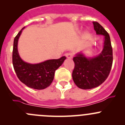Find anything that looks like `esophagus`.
I'll use <instances>...</instances> for the list:
<instances>
[{
	"label": "esophagus",
	"instance_id": "obj_1",
	"mask_svg": "<svg viewBox=\"0 0 125 125\" xmlns=\"http://www.w3.org/2000/svg\"><path fill=\"white\" fill-rule=\"evenodd\" d=\"M66 57L68 59H72L73 57V54L72 53H68V54H66Z\"/></svg>",
	"mask_w": 125,
	"mask_h": 125
}]
</instances>
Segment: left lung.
<instances>
[{"label": "left lung", "mask_w": 125, "mask_h": 125, "mask_svg": "<svg viewBox=\"0 0 125 125\" xmlns=\"http://www.w3.org/2000/svg\"><path fill=\"white\" fill-rule=\"evenodd\" d=\"M93 23L97 34L104 36V45L97 56L87 58L82 53H79L73 58L75 65L72 74L73 81L83 89H92L103 83L113 65V48L109 34L98 22Z\"/></svg>", "instance_id": "obj_1"}]
</instances>
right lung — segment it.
<instances>
[{"label": "right lung", "instance_id": "obj_1", "mask_svg": "<svg viewBox=\"0 0 125 125\" xmlns=\"http://www.w3.org/2000/svg\"><path fill=\"white\" fill-rule=\"evenodd\" d=\"M25 28V27H24ZM14 39L12 65L17 77L27 86L35 89H43L52 82L55 70L59 68L66 57L48 60L37 64H31L22 60L17 50V43L23 29Z\"/></svg>", "mask_w": 125, "mask_h": 125}]
</instances>
